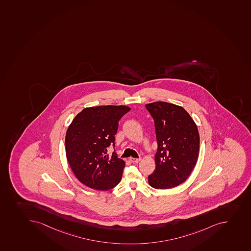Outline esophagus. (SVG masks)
Masks as SVG:
<instances>
[{
    "label": "esophagus",
    "mask_w": 251,
    "mask_h": 251,
    "mask_svg": "<svg viewBox=\"0 0 251 251\" xmlns=\"http://www.w3.org/2000/svg\"><path fill=\"white\" fill-rule=\"evenodd\" d=\"M129 160L132 162V163H138V162L140 161L141 158H129Z\"/></svg>",
    "instance_id": "obj_1"
}]
</instances>
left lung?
<instances>
[{
	"instance_id": "obj_1",
	"label": "left lung",
	"mask_w": 251,
	"mask_h": 251,
	"mask_svg": "<svg viewBox=\"0 0 251 251\" xmlns=\"http://www.w3.org/2000/svg\"><path fill=\"white\" fill-rule=\"evenodd\" d=\"M146 108L155 122L158 145L155 171L148 182L155 189L176 187L185 181L197 162V126L182 107L174 103L155 102Z\"/></svg>"
}]
</instances>
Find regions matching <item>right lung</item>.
I'll list each match as a JSON object with an SVG mask.
<instances>
[{
  "mask_svg": "<svg viewBox=\"0 0 251 251\" xmlns=\"http://www.w3.org/2000/svg\"><path fill=\"white\" fill-rule=\"evenodd\" d=\"M130 108L126 106H97L84 108L69 126L66 157L76 177L88 187L108 190L122 179L126 163L117 156L115 134L118 122ZM109 145L115 151L106 154Z\"/></svg>",
  "mask_w": 251,
  "mask_h": 251,
  "instance_id": "add662e5",
  "label": "right lung"
}]
</instances>
